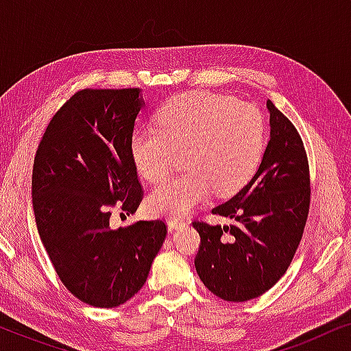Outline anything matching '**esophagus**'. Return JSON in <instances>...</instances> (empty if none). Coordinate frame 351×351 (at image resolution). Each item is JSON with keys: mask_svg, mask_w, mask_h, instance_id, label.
Returning a JSON list of instances; mask_svg holds the SVG:
<instances>
[{"mask_svg": "<svg viewBox=\"0 0 351 351\" xmlns=\"http://www.w3.org/2000/svg\"><path fill=\"white\" fill-rule=\"evenodd\" d=\"M186 220L185 219H179V217H169L167 219V228L169 230H179L182 227H185Z\"/></svg>", "mask_w": 351, "mask_h": 351, "instance_id": "obj_1", "label": "esophagus"}]
</instances>
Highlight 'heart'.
Wrapping results in <instances>:
<instances>
[{"label": "heart", "mask_w": 351, "mask_h": 351, "mask_svg": "<svg viewBox=\"0 0 351 351\" xmlns=\"http://www.w3.org/2000/svg\"><path fill=\"white\" fill-rule=\"evenodd\" d=\"M156 124L158 129H138L129 141L138 174L152 184L162 182L182 152L186 167L148 195V213L158 217L186 214L213 189L220 196L237 193L256 174L265 152L261 110L228 95H176L158 112Z\"/></svg>", "instance_id": "1"}]
</instances>
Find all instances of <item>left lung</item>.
I'll use <instances>...</instances> for the list:
<instances>
[{
  "label": "left lung",
  "instance_id": "left-lung-1",
  "mask_svg": "<svg viewBox=\"0 0 351 351\" xmlns=\"http://www.w3.org/2000/svg\"><path fill=\"white\" fill-rule=\"evenodd\" d=\"M270 141L251 180L213 209L232 220H195L201 244L195 267L204 286L227 302L265 294L291 265L310 210V169L300 134L267 100Z\"/></svg>",
  "mask_w": 351,
  "mask_h": 351
}]
</instances>
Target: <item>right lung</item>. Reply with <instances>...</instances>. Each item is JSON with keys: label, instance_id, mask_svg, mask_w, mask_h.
<instances>
[{"label": "right lung", "instance_id": "1", "mask_svg": "<svg viewBox=\"0 0 351 351\" xmlns=\"http://www.w3.org/2000/svg\"><path fill=\"white\" fill-rule=\"evenodd\" d=\"M142 105L137 88L78 90L47 124L33 162V210L47 256L66 289L100 308L142 289L167 233L162 220L110 227L112 208L134 214L143 198L129 152Z\"/></svg>", "mask_w": 351, "mask_h": 351}]
</instances>
